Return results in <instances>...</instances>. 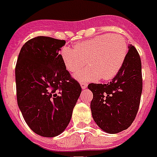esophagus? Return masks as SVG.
Returning <instances> with one entry per match:
<instances>
[{
  "label": "esophagus",
  "instance_id": "34e87169",
  "mask_svg": "<svg viewBox=\"0 0 157 157\" xmlns=\"http://www.w3.org/2000/svg\"><path fill=\"white\" fill-rule=\"evenodd\" d=\"M80 85H81V87H82V88H83V89H84V88H87V86H88V83H80Z\"/></svg>",
  "mask_w": 157,
  "mask_h": 157
}]
</instances>
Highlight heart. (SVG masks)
<instances>
[{"label":"heart","instance_id":"obj_1","mask_svg":"<svg viewBox=\"0 0 157 157\" xmlns=\"http://www.w3.org/2000/svg\"><path fill=\"white\" fill-rule=\"evenodd\" d=\"M128 44L122 35H98L75 44V49L64 45L60 49L61 59L65 68L80 81H94L100 77L103 80L113 78L118 74L128 55Z\"/></svg>","mask_w":157,"mask_h":157}]
</instances>
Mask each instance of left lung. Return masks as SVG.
Instances as JSON below:
<instances>
[{
  "instance_id": "obj_1",
  "label": "left lung",
  "mask_w": 157,
  "mask_h": 157,
  "mask_svg": "<svg viewBox=\"0 0 157 157\" xmlns=\"http://www.w3.org/2000/svg\"><path fill=\"white\" fill-rule=\"evenodd\" d=\"M94 94L93 118L102 130L114 134L128 129L138 112L142 92L141 62L135 47L129 44L124 63L108 83H89Z\"/></svg>"
}]
</instances>
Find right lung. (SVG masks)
<instances>
[{
	"mask_svg": "<svg viewBox=\"0 0 157 157\" xmlns=\"http://www.w3.org/2000/svg\"><path fill=\"white\" fill-rule=\"evenodd\" d=\"M65 40L38 36L25 44L16 65L17 103L29 128L40 136L59 135L69 125L82 88L60 54Z\"/></svg>",
	"mask_w": 157,
	"mask_h": 157,
	"instance_id": "add662e5",
	"label": "right lung"
}]
</instances>
